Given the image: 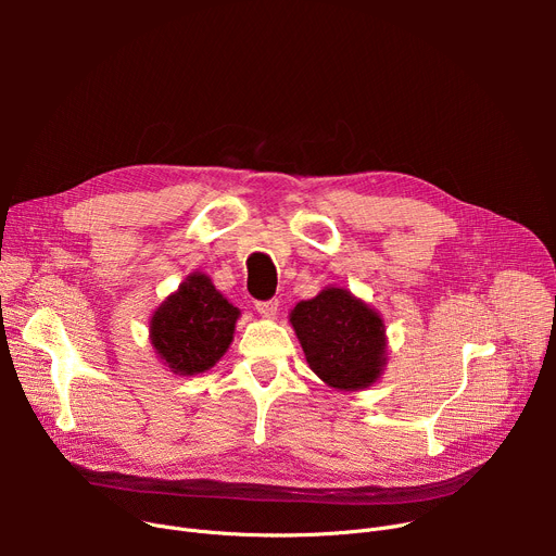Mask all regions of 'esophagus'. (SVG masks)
<instances>
[{
	"instance_id": "obj_1",
	"label": "esophagus",
	"mask_w": 556,
	"mask_h": 556,
	"mask_svg": "<svg viewBox=\"0 0 556 556\" xmlns=\"http://www.w3.org/2000/svg\"><path fill=\"white\" fill-rule=\"evenodd\" d=\"M256 311H258L263 317H277V311H279V302H277V300H268V302H256Z\"/></svg>"
}]
</instances>
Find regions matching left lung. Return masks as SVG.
<instances>
[{
  "label": "left lung",
  "mask_w": 556,
  "mask_h": 556,
  "mask_svg": "<svg viewBox=\"0 0 556 556\" xmlns=\"http://www.w3.org/2000/svg\"><path fill=\"white\" fill-rule=\"evenodd\" d=\"M308 367L336 390L374 386L386 367V325L381 315L344 288H325L290 311Z\"/></svg>",
  "instance_id": "left-lung-1"
}]
</instances>
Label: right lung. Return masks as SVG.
I'll list each match as a JSON object with an SVG mask.
<instances>
[{
	"instance_id": "1",
	"label": "right lung",
	"mask_w": 556,
	"mask_h": 556,
	"mask_svg": "<svg viewBox=\"0 0 556 556\" xmlns=\"http://www.w3.org/2000/svg\"><path fill=\"white\" fill-rule=\"evenodd\" d=\"M239 315L207 275L193 273L153 313L151 344L173 374H202L229 349Z\"/></svg>"
}]
</instances>
